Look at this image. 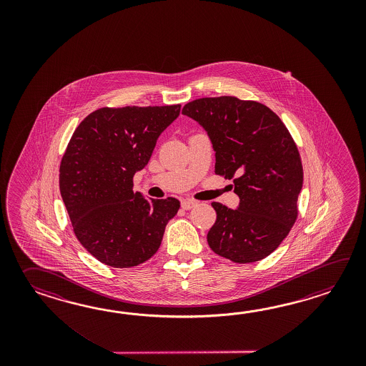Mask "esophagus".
Listing matches in <instances>:
<instances>
[{
  "label": "esophagus",
  "mask_w": 366,
  "mask_h": 366,
  "mask_svg": "<svg viewBox=\"0 0 366 366\" xmlns=\"http://www.w3.org/2000/svg\"><path fill=\"white\" fill-rule=\"evenodd\" d=\"M194 205H197V202L196 200H191V199H187V200L182 202V208L183 209H192Z\"/></svg>",
  "instance_id": "1"
}]
</instances>
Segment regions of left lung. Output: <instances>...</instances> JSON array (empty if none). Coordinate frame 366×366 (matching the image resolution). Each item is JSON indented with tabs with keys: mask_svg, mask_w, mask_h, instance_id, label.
<instances>
[{
	"mask_svg": "<svg viewBox=\"0 0 366 366\" xmlns=\"http://www.w3.org/2000/svg\"><path fill=\"white\" fill-rule=\"evenodd\" d=\"M182 114L207 129L216 150L214 172L233 179L239 207L212 202L217 213L210 249L246 264L271 255L298 217L304 169L296 142L272 109L224 95L187 103Z\"/></svg>",
	"mask_w": 366,
	"mask_h": 366,
	"instance_id": "obj_1",
	"label": "left lung"
}]
</instances>
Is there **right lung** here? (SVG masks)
I'll return each instance as SVG.
<instances>
[{
	"label": "right lung",
	"mask_w": 366,
	"mask_h": 366,
	"mask_svg": "<svg viewBox=\"0 0 366 366\" xmlns=\"http://www.w3.org/2000/svg\"><path fill=\"white\" fill-rule=\"evenodd\" d=\"M180 104L102 107L79 123L60 164V192L79 243L103 264L131 268L156 254L179 209L175 197L148 202L133 191L157 139Z\"/></svg>",
	"instance_id": "1"
}]
</instances>
